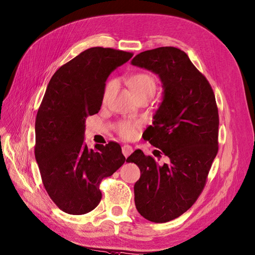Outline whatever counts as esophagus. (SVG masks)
Wrapping results in <instances>:
<instances>
[{
  "label": "esophagus",
  "instance_id": "1",
  "mask_svg": "<svg viewBox=\"0 0 255 255\" xmlns=\"http://www.w3.org/2000/svg\"><path fill=\"white\" fill-rule=\"evenodd\" d=\"M122 151H123V154L125 155V157H128V156L133 152V147L129 144H125V145H123Z\"/></svg>",
  "mask_w": 255,
  "mask_h": 255
}]
</instances>
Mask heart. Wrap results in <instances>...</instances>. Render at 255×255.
Wrapping results in <instances>:
<instances>
[{
  "instance_id": "1",
  "label": "heart",
  "mask_w": 255,
  "mask_h": 255,
  "mask_svg": "<svg viewBox=\"0 0 255 255\" xmlns=\"http://www.w3.org/2000/svg\"><path fill=\"white\" fill-rule=\"evenodd\" d=\"M129 87L131 89L134 97L136 99L140 98H151L155 95L157 90V83L154 76L148 73H138L134 74L129 78ZM115 87V82L111 81L107 84L106 89H104L103 100H108V98L112 94V91ZM139 127V123L132 120L121 121L116 125V131L120 136L124 139L132 138L135 133V129Z\"/></svg>"
}]
</instances>
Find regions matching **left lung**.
<instances>
[{
	"label": "left lung",
	"mask_w": 255,
	"mask_h": 255,
	"mask_svg": "<svg viewBox=\"0 0 255 255\" xmlns=\"http://www.w3.org/2000/svg\"><path fill=\"white\" fill-rule=\"evenodd\" d=\"M131 63L158 74L164 100L144 131L156 149L169 158L159 165L136 149L127 158L141 171L134 184L135 208L143 218L166 223L186 212L198 199L219 151V110L210 83L177 47L142 51Z\"/></svg>",
	"instance_id": "8db88e82"
}]
</instances>
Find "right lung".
Here are the masks:
<instances>
[{
    "instance_id": "add662e5",
    "label": "right lung",
    "mask_w": 255,
    "mask_h": 255,
    "mask_svg": "<svg viewBox=\"0 0 255 255\" xmlns=\"http://www.w3.org/2000/svg\"><path fill=\"white\" fill-rule=\"evenodd\" d=\"M132 53L114 48L86 49L50 78L35 119V159L43 185L56 206L73 215L88 213L102 198L101 181L126 158L117 142L89 149L85 119L99 112L111 72Z\"/></svg>"
}]
</instances>
